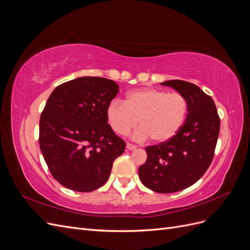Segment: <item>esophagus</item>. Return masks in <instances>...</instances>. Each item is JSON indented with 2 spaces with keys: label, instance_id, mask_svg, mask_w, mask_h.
I'll return each mask as SVG.
<instances>
[{
  "label": "esophagus",
  "instance_id": "obj_1",
  "mask_svg": "<svg viewBox=\"0 0 250 250\" xmlns=\"http://www.w3.org/2000/svg\"><path fill=\"white\" fill-rule=\"evenodd\" d=\"M126 148H127L128 150H130V151H133V150H135V149H137V146H134V145H132V144H127V145H126Z\"/></svg>",
  "mask_w": 250,
  "mask_h": 250
}]
</instances>
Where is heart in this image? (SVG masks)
<instances>
[{"label": "heart", "mask_w": 250, "mask_h": 250, "mask_svg": "<svg viewBox=\"0 0 250 250\" xmlns=\"http://www.w3.org/2000/svg\"><path fill=\"white\" fill-rule=\"evenodd\" d=\"M187 112L188 103L181 94L148 87L128 94L125 103L111 101L106 108V118L112 130L121 135L129 133L139 120L141 127L132 134L133 140L151 138L154 143H165L181 129Z\"/></svg>", "instance_id": "1"}]
</instances>
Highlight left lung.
<instances>
[{"label":"left lung","instance_id":"left-lung-1","mask_svg":"<svg viewBox=\"0 0 250 250\" xmlns=\"http://www.w3.org/2000/svg\"><path fill=\"white\" fill-rule=\"evenodd\" d=\"M188 103L184 126L172 140L146 148L147 161L139 168L146 188L157 193H174L191 187L213 161L220 130V119L211 97L193 83L168 80Z\"/></svg>","mask_w":250,"mask_h":250}]
</instances>
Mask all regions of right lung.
Masks as SVG:
<instances>
[{"mask_svg": "<svg viewBox=\"0 0 250 250\" xmlns=\"http://www.w3.org/2000/svg\"><path fill=\"white\" fill-rule=\"evenodd\" d=\"M119 86L101 77L83 76L58 85L40 120V147L58 183L90 192L109 178L125 143L107 124L106 108Z\"/></svg>", "mask_w": 250, "mask_h": 250, "instance_id": "1", "label": "right lung"}]
</instances>
